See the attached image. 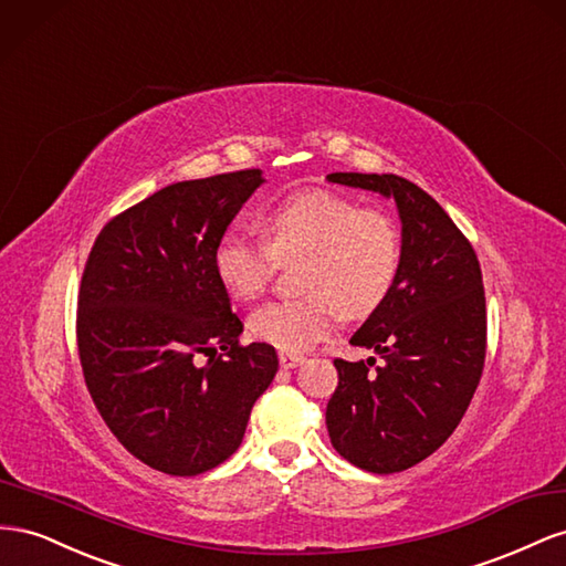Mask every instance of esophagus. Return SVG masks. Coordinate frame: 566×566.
<instances>
[{
  "label": "esophagus",
  "instance_id": "obj_1",
  "mask_svg": "<svg viewBox=\"0 0 566 566\" xmlns=\"http://www.w3.org/2000/svg\"><path fill=\"white\" fill-rule=\"evenodd\" d=\"M305 358L303 355H298V353H280V365L284 367V369H292V367H296V365H301Z\"/></svg>",
  "mask_w": 566,
  "mask_h": 566
}]
</instances>
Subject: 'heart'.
<instances>
[{
    "mask_svg": "<svg viewBox=\"0 0 566 566\" xmlns=\"http://www.w3.org/2000/svg\"><path fill=\"white\" fill-rule=\"evenodd\" d=\"M261 239L224 230L213 247V272L234 301H251L277 265L298 258L301 296L270 301L249 317L251 334L280 350H308L332 336L338 311L367 317L394 292L402 232L391 213L332 189L286 193L261 213Z\"/></svg>",
    "mask_w": 566,
    "mask_h": 566,
    "instance_id": "b5f03b06",
    "label": "heart"
}]
</instances>
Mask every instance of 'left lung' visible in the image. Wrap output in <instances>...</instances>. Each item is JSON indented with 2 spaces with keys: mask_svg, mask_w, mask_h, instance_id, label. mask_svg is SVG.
<instances>
[{
  "mask_svg": "<svg viewBox=\"0 0 566 566\" xmlns=\"http://www.w3.org/2000/svg\"><path fill=\"white\" fill-rule=\"evenodd\" d=\"M329 182L394 197L402 263L394 292L353 334L384 363L336 358L327 402L336 453L365 472L410 470L460 424L486 360V294L479 258L424 189L398 175L332 172Z\"/></svg>",
  "mask_w": 566,
  "mask_h": 566,
  "instance_id": "obj_1",
  "label": "left lung"
}]
</instances>
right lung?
Returning a JSON list of instances; mask_svg holds the SVG:
<instances>
[{"mask_svg": "<svg viewBox=\"0 0 566 566\" xmlns=\"http://www.w3.org/2000/svg\"><path fill=\"white\" fill-rule=\"evenodd\" d=\"M261 182L249 168L151 193L104 224L80 280L87 391L127 453L170 476L228 460L277 375L270 344L239 342L244 322L211 261Z\"/></svg>", "mask_w": 566, "mask_h": 566, "instance_id": "1", "label": "right lung"}]
</instances>
